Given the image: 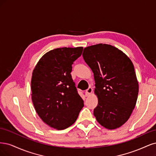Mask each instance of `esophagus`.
<instances>
[{
	"instance_id": "obj_1",
	"label": "esophagus",
	"mask_w": 156,
	"mask_h": 156,
	"mask_svg": "<svg viewBox=\"0 0 156 156\" xmlns=\"http://www.w3.org/2000/svg\"><path fill=\"white\" fill-rule=\"evenodd\" d=\"M92 92H93V89L91 87H89L86 90V91H85V95H86V97L89 96V95L92 93Z\"/></svg>"
}]
</instances>
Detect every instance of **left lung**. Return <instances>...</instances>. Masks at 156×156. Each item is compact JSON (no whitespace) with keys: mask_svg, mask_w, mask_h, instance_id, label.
<instances>
[{"mask_svg":"<svg viewBox=\"0 0 156 156\" xmlns=\"http://www.w3.org/2000/svg\"><path fill=\"white\" fill-rule=\"evenodd\" d=\"M82 56L94 74L98 99L94 117L105 128L120 127L129 118L138 96L132 61L117 48L102 43L85 48Z\"/></svg>","mask_w":156,"mask_h":156,"instance_id":"obj_1","label":"left lung"}]
</instances>
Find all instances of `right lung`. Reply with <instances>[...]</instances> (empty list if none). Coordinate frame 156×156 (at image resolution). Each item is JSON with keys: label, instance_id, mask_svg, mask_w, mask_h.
Returning a JSON list of instances; mask_svg holds the SVG:
<instances>
[{"label": "right lung", "instance_id": "1", "mask_svg": "<svg viewBox=\"0 0 156 156\" xmlns=\"http://www.w3.org/2000/svg\"><path fill=\"white\" fill-rule=\"evenodd\" d=\"M83 47L59 48L42 56L31 80L32 100L39 117L49 126L66 129L76 121L83 107L71 73Z\"/></svg>", "mask_w": 156, "mask_h": 156}]
</instances>
